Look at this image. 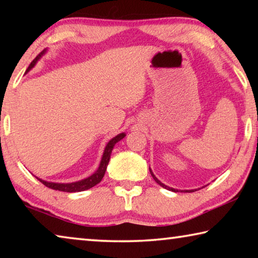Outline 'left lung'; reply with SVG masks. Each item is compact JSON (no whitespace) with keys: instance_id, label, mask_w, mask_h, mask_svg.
Wrapping results in <instances>:
<instances>
[{"instance_id":"obj_1","label":"left lung","mask_w":258,"mask_h":258,"mask_svg":"<svg viewBox=\"0 0 258 258\" xmlns=\"http://www.w3.org/2000/svg\"><path fill=\"white\" fill-rule=\"evenodd\" d=\"M149 171H150V174L152 175V177H154V180L158 183V184L160 185V186H163V187H165V189H167V190H171V191H174V192H178V190H176V189H173V187H169V186H167V185H165L164 183H161L158 178H157L155 175H154V173H152V171L151 169L149 168ZM194 191H197V190H183V191H181V192H194Z\"/></svg>"}]
</instances>
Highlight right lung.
<instances>
[{
    "mask_svg": "<svg viewBox=\"0 0 258 258\" xmlns=\"http://www.w3.org/2000/svg\"><path fill=\"white\" fill-rule=\"evenodd\" d=\"M45 52H46V50H43L41 53L38 54L36 58L32 61V62H30L26 73L29 72L30 69H32L35 64H36L38 59H40L41 56L45 53ZM124 137H125V133H120L118 135H116L115 138L111 139L110 141L107 143L106 148H104L102 158H101V163H100V165H99V168L92 174V175L84 178V180L78 181V182H73V183H53V182L43 181V180H41V178H38V181L42 182L45 186L50 187V189L59 190V191H63V192H81V191H85L87 189H91V187L97 185L98 183L101 182L104 173H106L107 166L109 163V159H110V155H111L113 147H115L116 143L120 141V140Z\"/></svg>",
    "mask_w": 258,
    "mask_h": 258,
    "instance_id": "right-lung-1",
    "label": "right lung"
}]
</instances>
